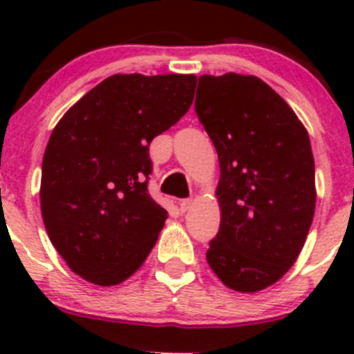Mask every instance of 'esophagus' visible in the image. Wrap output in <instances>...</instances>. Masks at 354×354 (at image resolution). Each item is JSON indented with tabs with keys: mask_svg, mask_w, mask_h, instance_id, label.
Listing matches in <instances>:
<instances>
[{
	"mask_svg": "<svg viewBox=\"0 0 354 354\" xmlns=\"http://www.w3.org/2000/svg\"><path fill=\"white\" fill-rule=\"evenodd\" d=\"M191 205H193V200H191V198H186V200H181V201H180V209H181V213H186V211H188V209L191 208Z\"/></svg>",
	"mask_w": 354,
	"mask_h": 354,
	"instance_id": "1",
	"label": "esophagus"
}]
</instances>
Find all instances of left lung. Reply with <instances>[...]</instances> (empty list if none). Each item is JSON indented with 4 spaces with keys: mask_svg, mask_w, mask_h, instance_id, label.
Here are the masks:
<instances>
[{
    "mask_svg": "<svg viewBox=\"0 0 354 354\" xmlns=\"http://www.w3.org/2000/svg\"><path fill=\"white\" fill-rule=\"evenodd\" d=\"M194 109L219 160L221 223L206 259L223 284L256 293L283 278L315 216V160L296 113L256 76H200Z\"/></svg>",
    "mask_w": 354,
    "mask_h": 354,
    "instance_id": "1",
    "label": "left lung"
}]
</instances>
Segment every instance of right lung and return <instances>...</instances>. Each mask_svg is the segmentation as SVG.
<instances>
[{
	"mask_svg": "<svg viewBox=\"0 0 354 354\" xmlns=\"http://www.w3.org/2000/svg\"><path fill=\"white\" fill-rule=\"evenodd\" d=\"M194 75H113L53 129L41 166V214L73 273L98 286L148 258L168 211L148 194L149 143L186 115Z\"/></svg>",
	"mask_w": 354,
	"mask_h": 354,
	"instance_id": "right-lung-1",
	"label": "right lung"
}]
</instances>
